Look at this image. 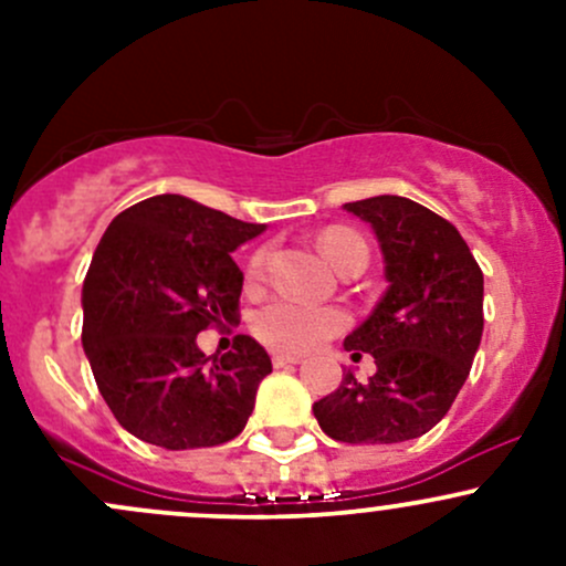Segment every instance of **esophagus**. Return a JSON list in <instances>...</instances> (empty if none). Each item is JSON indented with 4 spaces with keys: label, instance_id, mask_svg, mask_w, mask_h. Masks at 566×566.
<instances>
[{
    "label": "esophagus",
    "instance_id": "34e87169",
    "mask_svg": "<svg viewBox=\"0 0 566 566\" xmlns=\"http://www.w3.org/2000/svg\"><path fill=\"white\" fill-rule=\"evenodd\" d=\"M271 361L273 367L282 369V367H293V364H301V356H293V353H273Z\"/></svg>",
    "mask_w": 566,
    "mask_h": 566
}]
</instances>
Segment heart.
I'll list each match as a JSON object with an SVG mask.
<instances>
[{
    "mask_svg": "<svg viewBox=\"0 0 566 566\" xmlns=\"http://www.w3.org/2000/svg\"><path fill=\"white\" fill-rule=\"evenodd\" d=\"M319 251H323L325 260L342 271L350 262H364L369 260V247L356 230H347V227H328V230L319 235ZM265 260L268 249H256L254 254L247 260V282L254 284L260 282L262 273H265ZM350 317L345 315L336 306H312V304H298V301L279 298L271 304L260 306V310L251 315V331L265 342L268 347L282 353H306L315 350L317 345H323L331 336L342 334L347 328Z\"/></svg>",
    "mask_w": 566,
    "mask_h": 566,
    "instance_id": "b5f03b06",
    "label": "heart"
}]
</instances>
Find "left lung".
Instances as JSON below:
<instances>
[{
	"instance_id": "8db88e82",
	"label": "left lung",
	"mask_w": 566,
	"mask_h": 566,
	"mask_svg": "<svg viewBox=\"0 0 566 566\" xmlns=\"http://www.w3.org/2000/svg\"><path fill=\"white\" fill-rule=\"evenodd\" d=\"M345 210L373 224L386 260L389 290L345 339L378 373L367 384L345 373L312 410L334 441H410L449 413L471 373L484 328L482 268L458 227L413 199L384 193Z\"/></svg>"
}]
</instances>
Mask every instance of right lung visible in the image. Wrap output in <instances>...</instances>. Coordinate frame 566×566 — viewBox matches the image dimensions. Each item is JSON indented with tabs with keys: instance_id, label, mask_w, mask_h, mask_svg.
I'll use <instances>...</instances> for the list:
<instances>
[{
	"instance_id": "obj_1",
	"label": "right lung",
	"mask_w": 566,
	"mask_h": 566,
	"mask_svg": "<svg viewBox=\"0 0 566 566\" xmlns=\"http://www.w3.org/2000/svg\"><path fill=\"white\" fill-rule=\"evenodd\" d=\"M265 230L180 193L130 205L101 238L82 290L84 353L114 419L161 449L219 447L247 427L265 347L247 334L205 356L197 334L238 323L232 251Z\"/></svg>"
}]
</instances>
